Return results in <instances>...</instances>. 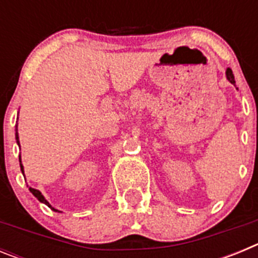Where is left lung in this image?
Masks as SVG:
<instances>
[{
	"instance_id": "left-lung-1",
	"label": "left lung",
	"mask_w": 258,
	"mask_h": 258,
	"mask_svg": "<svg viewBox=\"0 0 258 258\" xmlns=\"http://www.w3.org/2000/svg\"><path fill=\"white\" fill-rule=\"evenodd\" d=\"M226 79L229 80L230 83L234 84V85H235V79H234V75H232V71L230 70V68H227V70H226Z\"/></svg>"
}]
</instances>
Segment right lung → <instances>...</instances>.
Masks as SVG:
<instances>
[{
	"mask_svg": "<svg viewBox=\"0 0 258 258\" xmlns=\"http://www.w3.org/2000/svg\"><path fill=\"white\" fill-rule=\"evenodd\" d=\"M15 140H17L18 146H19V147H20V143H19V136H18V125H15ZM19 163H20V170H22L23 175H24V166H23V164H22V157H20V156H19ZM29 191H31V192L33 194V195H35L36 198H37V200H40L41 203H44V204H46V206L49 207V208H51L52 211L58 212V211H56L55 208H52V207L50 206V203L47 202L46 199H45V197H44V195H42V194H41V191L36 190V188H32V187H29Z\"/></svg>",
	"mask_w": 258,
	"mask_h": 258,
	"instance_id": "1",
	"label": "right lung"
}]
</instances>
